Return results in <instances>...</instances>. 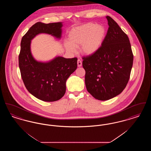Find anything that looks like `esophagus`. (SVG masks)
<instances>
[{
	"instance_id": "1",
	"label": "esophagus",
	"mask_w": 151,
	"mask_h": 151,
	"mask_svg": "<svg viewBox=\"0 0 151 151\" xmlns=\"http://www.w3.org/2000/svg\"><path fill=\"white\" fill-rule=\"evenodd\" d=\"M77 63H78V67H81V66L82 65V62H81V61L80 59L78 60Z\"/></svg>"
}]
</instances>
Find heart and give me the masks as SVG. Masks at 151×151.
I'll return each mask as SVG.
<instances>
[{
  "label": "heart",
  "instance_id": "obj_1",
  "mask_svg": "<svg viewBox=\"0 0 151 151\" xmlns=\"http://www.w3.org/2000/svg\"><path fill=\"white\" fill-rule=\"evenodd\" d=\"M106 36V29L103 25L88 22L71 29L64 46L71 52L80 46L81 54L92 55L100 49Z\"/></svg>",
  "mask_w": 151,
  "mask_h": 151
}]
</instances>
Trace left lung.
<instances>
[{"label": "left lung", "instance_id": "obj_1", "mask_svg": "<svg viewBox=\"0 0 151 151\" xmlns=\"http://www.w3.org/2000/svg\"><path fill=\"white\" fill-rule=\"evenodd\" d=\"M109 28L100 49L83 58L88 92L101 101L110 100L121 93L129 80L134 56L127 35L110 16Z\"/></svg>", "mask_w": 151, "mask_h": 151}]
</instances>
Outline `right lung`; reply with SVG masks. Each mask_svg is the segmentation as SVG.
I'll list each match as a JSON object with an SVG mask.
<instances>
[{"label": "right lung", "instance_id": "1", "mask_svg": "<svg viewBox=\"0 0 151 151\" xmlns=\"http://www.w3.org/2000/svg\"><path fill=\"white\" fill-rule=\"evenodd\" d=\"M62 27V22H38L22 38L19 65L22 81L30 93L43 101L59 100L65 95L66 81L77 68L78 58L58 56L47 62L37 61L31 52V41L41 33L60 39Z\"/></svg>", "mask_w": 151, "mask_h": 151}]
</instances>
